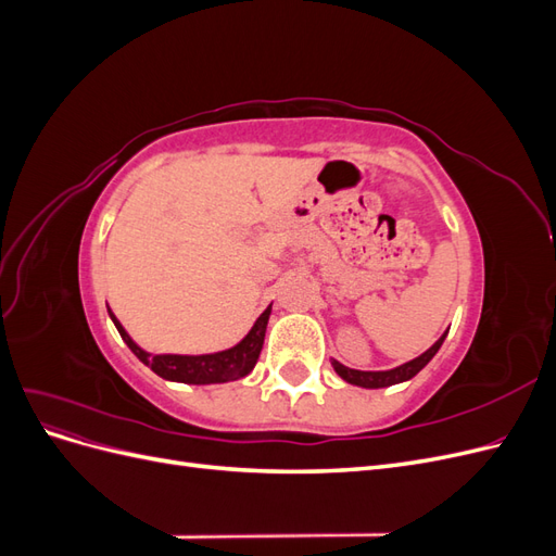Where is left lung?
<instances>
[{
  "mask_svg": "<svg viewBox=\"0 0 556 556\" xmlns=\"http://www.w3.org/2000/svg\"><path fill=\"white\" fill-rule=\"evenodd\" d=\"M445 336H447V331L425 352V355H419V357H415L413 362L403 364V366H396V368H392V371H355V368H348L336 359L331 362V366H333V371L339 374L345 382L357 384V387H366V390H378V387H390V384H396V382H403V380H410L413 376L422 371V368L433 359L435 352L441 350Z\"/></svg>",
  "mask_w": 556,
  "mask_h": 556,
  "instance_id": "obj_1",
  "label": "left lung"
}]
</instances>
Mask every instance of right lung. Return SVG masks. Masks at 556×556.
I'll return each instance as SVG.
<instances>
[{
    "label": "right lung",
    "mask_w": 556,
    "mask_h": 556,
    "mask_svg": "<svg viewBox=\"0 0 556 556\" xmlns=\"http://www.w3.org/2000/svg\"><path fill=\"white\" fill-rule=\"evenodd\" d=\"M109 315L134 355H137L146 366L153 368L157 376H162L166 380H176V382H188V384H213V382H229V380L243 378L252 371V368H255L262 345H264L266 323H268V315H271V308H266L257 317L255 327L250 329V333L239 345H233L223 352H215V355H197V357L148 355L146 350H141L129 339V333L123 329L121 323H117V317L113 313H109Z\"/></svg>",
    "instance_id": "right-lung-1"
}]
</instances>
